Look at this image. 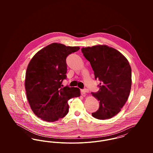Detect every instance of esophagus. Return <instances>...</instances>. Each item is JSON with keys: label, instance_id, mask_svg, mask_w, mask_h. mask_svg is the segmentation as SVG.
<instances>
[{"label": "esophagus", "instance_id": "obj_1", "mask_svg": "<svg viewBox=\"0 0 153 153\" xmlns=\"http://www.w3.org/2000/svg\"><path fill=\"white\" fill-rule=\"evenodd\" d=\"M81 92L82 94H85L87 92H88V89H81Z\"/></svg>", "mask_w": 153, "mask_h": 153}]
</instances>
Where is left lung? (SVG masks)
<instances>
[{
	"mask_svg": "<svg viewBox=\"0 0 153 153\" xmlns=\"http://www.w3.org/2000/svg\"><path fill=\"white\" fill-rule=\"evenodd\" d=\"M83 55L90 62L100 89L92 92L100 102L98 109L92 115L98 120L109 119L124 105L130 93L131 68L126 58L107 45L82 48Z\"/></svg>",
	"mask_w": 153,
	"mask_h": 153,
	"instance_id": "8db88e82",
	"label": "left lung"
}]
</instances>
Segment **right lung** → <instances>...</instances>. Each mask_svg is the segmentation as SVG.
Returning a JSON list of instances; mask_svg holds the SVG:
<instances>
[{
	"instance_id": "obj_1",
	"label": "right lung",
	"mask_w": 153,
	"mask_h": 153,
	"mask_svg": "<svg viewBox=\"0 0 153 153\" xmlns=\"http://www.w3.org/2000/svg\"><path fill=\"white\" fill-rule=\"evenodd\" d=\"M80 49L53 43L38 52L27 66L25 77L26 96L34 114L53 122L68 114V101L80 96L78 88H62L66 79V57Z\"/></svg>"
}]
</instances>
